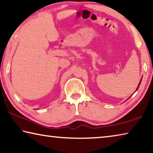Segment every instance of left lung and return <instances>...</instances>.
Returning <instances> with one entry per match:
<instances>
[{
  "mask_svg": "<svg viewBox=\"0 0 153 153\" xmlns=\"http://www.w3.org/2000/svg\"><path fill=\"white\" fill-rule=\"evenodd\" d=\"M140 82H141V80H140V83H139V84H138V87H139V85H140ZM138 87L137 88V90H138Z\"/></svg>",
  "mask_w": 153,
  "mask_h": 153,
  "instance_id": "1",
  "label": "left lung"
}]
</instances>
